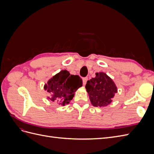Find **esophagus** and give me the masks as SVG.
<instances>
[{
  "label": "esophagus",
  "instance_id": "obj_1",
  "mask_svg": "<svg viewBox=\"0 0 154 154\" xmlns=\"http://www.w3.org/2000/svg\"><path fill=\"white\" fill-rule=\"evenodd\" d=\"M87 80H88V78L87 77H85V78H83V85H85L86 84Z\"/></svg>",
  "mask_w": 154,
  "mask_h": 154
}]
</instances>
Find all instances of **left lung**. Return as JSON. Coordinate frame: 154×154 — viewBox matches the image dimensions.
<instances>
[{"label": "left lung", "instance_id": "8db88e82", "mask_svg": "<svg viewBox=\"0 0 154 154\" xmlns=\"http://www.w3.org/2000/svg\"><path fill=\"white\" fill-rule=\"evenodd\" d=\"M96 77L88 80L85 88L92 105L104 106L110 104L117 92V87L112 79L103 72L96 74Z\"/></svg>", "mask_w": 154, "mask_h": 154}]
</instances>
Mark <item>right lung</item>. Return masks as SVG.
<instances>
[{
    "label": "right lung",
    "instance_id": "add662e5",
    "mask_svg": "<svg viewBox=\"0 0 154 154\" xmlns=\"http://www.w3.org/2000/svg\"><path fill=\"white\" fill-rule=\"evenodd\" d=\"M83 85L82 79L78 75H70L64 70L56 74L44 86V89L51 94L48 98L53 102L65 105L69 103L74 92Z\"/></svg>",
    "mask_w": 154,
    "mask_h": 154
}]
</instances>
